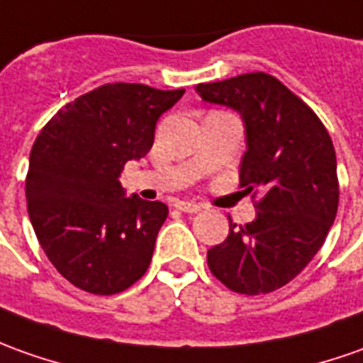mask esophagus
Instances as JSON below:
<instances>
[{
    "instance_id": "obj_1",
    "label": "esophagus",
    "mask_w": 363,
    "mask_h": 363,
    "mask_svg": "<svg viewBox=\"0 0 363 363\" xmlns=\"http://www.w3.org/2000/svg\"><path fill=\"white\" fill-rule=\"evenodd\" d=\"M174 206L179 208V211H182V213H199L202 208V204H199V202L194 201H177L174 202Z\"/></svg>"
}]
</instances>
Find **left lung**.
Masks as SVG:
<instances>
[{"mask_svg":"<svg viewBox=\"0 0 363 363\" xmlns=\"http://www.w3.org/2000/svg\"><path fill=\"white\" fill-rule=\"evenodd\" d=\"M204 103L236 111L246 152L240 186L260 192L256 218L213 246L208 268L238 294H268L294 280L322 248L337 213L336 150L316 113L266 73L202 83Z\"/></svg>","mask_w":363,"mask_h":363,"instance_id":"1","label":"left lung"}]
</instances>
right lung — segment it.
<instances>
[{"label":"right lung","mask_w":363,"mask_h":363,"mask_svg":"<svg viewBox=\"0 0 363 363\" xmlns=\"http://www.w3.org/2000/svg\"><path fill=\"white\" fill-rule=\"evenodd\" d=\"M182 93L109 83L67 103L33 143L27 213L51 264L81 290L117 294L147 272L169 208L127 196L119 177Z\"/></svg>","instance_id":"1"}]
</instances>
